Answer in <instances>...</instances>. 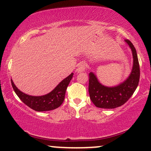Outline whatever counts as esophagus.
Returning <instances> with one entry per match:
<instances>
[{"label":"esophagus","mask_w":151,"mask_h":151,"mask_svg":"<svg viewBox=\"0 0 151 151\" xmlns=\"http://www.w3.org/2000/svg\"><path fill=\"white\" fill-rule=\"evenodd\" d=\"M85 68H86L85 63H84V62H81L79 64V65H78L77 70H76V72H77V73H80V72H84V70H85Z\"/></svg>","instance_id":"obj_1"}]
</instances>
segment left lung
Returning <instances> with one entry per match:
<instances>
[{"mask_svg": "<svg viewBox=\"0 0 151 151\" xmlns=\"http://www.w3.org/2000/svg\"><path fill=\"white\" fill-rule=\"evenodd\" d=\"M133 53V66L129 77L114 87H107L99 82L92 72L89 74V93L91 101L96 107L102 109H115L121 106L131 98L138 85L140 79V66L136 50L132 42L126 39Z\"/></svg>", "mask_w": 151, "mask_h": 151, "instance_id": "8db88e82", "label": "left lung"}]
</instances>
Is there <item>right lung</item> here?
<instances>
[{
  "label": "right lung",
  "mask_w": 151,
  "mask_h": 151,
  "mask_svg": "<svg viewBox=\"0 0 151 151\" xmlns=\"http://www.w3.org/2000/svg\"><path fill=\"white\" fill-rule=\"evenodd\" d=\"M72 77H73V73L70 74L67 78L63 79L51 92L40 96H29L22 93L15 86L12 79L11 84L15 93L25 105L36 111H47L58 108L63 103L66 89L70 84Z\"/></svg>",
  "instance_id": "1"
}]
</instances>
